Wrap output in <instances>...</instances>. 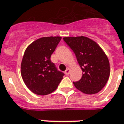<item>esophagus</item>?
Segmentation results:
<instances>
[{
  "mask_svg": "<svg viewBox=\"0 0 124 124\" xmlns=\"http://www.w3.org/2000/svg\"><path fill=\"white\" fill-rule=\"evenodd\" d=\"M70 72H71V69H70V68H67V69L65 70V73L67 75H68L70 73Z\"/></svg>",
  "mask_w": 124,
  "mask_h": 124,
  "instance_id": "34e87169",
  "label": "esophagus"
}]
</instances>
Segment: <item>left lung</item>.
Masks as SVG:
<instances>
[{"label":"left lung","instance_id":"8db88e82","mask_svg":"<svg viewBox=\"0 0 124 124\" xmlns=\"http://www.w3.org/2000/svg\"><path fill=\"white\" fill-rule=\"evenodd\" d=\"M63 39L75 54L83 71L80 80L73 82L75 87L85 94L100 92L110 75L109 62L106 53L96 42L88 37L81 36Z\"/></svg>","mask_w":124,"mask_h":124}]
</instances>
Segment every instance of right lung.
Instances as JSON below:
<instances>
[{"instance_id": "1", "label": "right lung", "mask_w": 124, "mask_h": 124, "mask_svg": "<svg viewBox=\"0 0 124 124\" xmlns=\"http://www.w3.org/2000/svg\"><path fill=\"white\" fill-rule=\"evenodd\" d=\"M61 37L38 39L24 51L21 66L24 83L32 93L50 94L57 88L64 74L51 62V56L60 42Z\"/></svg>"}]
</instances>
